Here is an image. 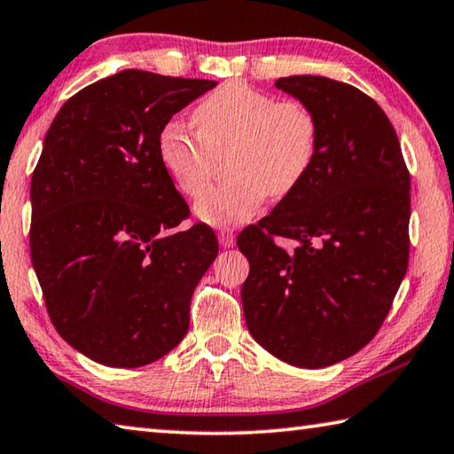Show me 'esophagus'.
Instances as JSON below:
<instances>
[{
	"label": "esophagus",
	"mask_w": 454,
	"mask_h": 454,
	"mask_svg": "<svg viewBox=\"0 0 454 454\" xmlns=\"http://www.w3.org/2000/svg\"><path fill=\"white\" fill-rule=\"evenodd\" d=\"M218 242L224 246V248H232L236 244V236L230 232V230H220L218 232Z\"/></svg>",
	"instance_id": "esophagus-1"
}]
</instances>
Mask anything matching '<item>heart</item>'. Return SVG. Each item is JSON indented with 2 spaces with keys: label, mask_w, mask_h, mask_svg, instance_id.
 <instances>
[{
  "label": "heart",
  "mask_w": 454,
  "mask_h": 454,
  "mask_svg": "<svg viewBox=\"0 0 454 454\" xmlns=\"http://www.w3.org/2000/svg\"><path fill=\"white\" fill-rule=\"evenodd\" d=\"M196 133L168 121L156 138L162 168L180 192L196 196L207 182L213 154L229 148L235 175L207 189L194 202L204 224L228 228L248 222L266 194H290L311 168L317 121L300 101H278L242 83H228L204 97L192 114Z\"/></svg>",
  "instance_id": "heart-1"
}]
</instances>
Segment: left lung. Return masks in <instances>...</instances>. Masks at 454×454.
Masks as SVG:
<instances>
[{
	"label": "left lung",
	"instance_id": "1",
	"mask_svg": "<svg viewBox=\"0 0 454 454\" xmlns=\"http://www.w3.org/2000/svg\"><path fill=\"white\" fill-rule=\"evenodd\" d=\"M276 87L309 106L317 151L301 183L238 236L246 325L271 356L329 367L365 348L409 262L411 178L395 129L364 90L317 75ZM274 235L296 242L286 253Z\"/></svg>",
	"mask_w": 454,
	"mask_h": 454
}]
</instances>
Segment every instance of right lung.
I'll return each mask as SVG.
<instances>
[{"instance_id": "right-lung-1", "label": "right lung", "mask_w": 454, "mask_h": 454, "mask_svg": "<svg viewBox=\"0 0 454 454\" xmlns=\"http://www.w3.org/2000/svg\"><path fill=\"white\" fill-rule=\"evenodd\" d=\"M216 81L125 69L79 90L31 176V262L53 325L106 367H143L183 341L218 255L212 228L172 232L188 206L156 154L160 129Z\"/></svg>"}]
</instances>
